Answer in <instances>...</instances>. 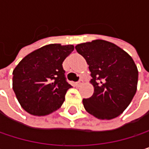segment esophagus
Segmentation results:
<instances>
[{"label": "esophagus", "instance_id": "34e87169", "mask_svg": "<svg viewBox=\"0 0 149 149\" xmlns=\"http://www.w3.org/2000/svg\"><path fill=\"white\" fill-rule=\"evenodd\" d=\"M83 84H84V81H83V80L81 79V80H79L78 82H77V83H76V86L79 87V86H81V85H82Z\"/></svg>", "mask_w": 149, "mask_h": 149}]
</instances>
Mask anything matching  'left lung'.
Listing matches in <instances>:
<instances>
[{
	"label": "left lung",
	"mask_w": 149,
	"mask_h": 149,
	"mask_svg": "<svg viewBox=\"0 0 149 149\" xmlns=\"http://www.w3.org/2000/svg\"><path fill=\"white\" fill-rule=\"evenodd\" d=\"M89 65L93 95L83 99L88 113L101 120L122 114L137 89L138 70L133 58L116 45L96 40L75 46Z\"/></svg>",
	"instance_id": "obj_1"
}]
</instances>
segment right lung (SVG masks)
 <instances>
[{"mask_svg": "<svg viewBox=\"0 0 149 149\" xmlns=\"http://www.w3.org/2000/svg\"><path fill=\"white\" fill-rule=\"evenodd\" d=\"M72 45H46L26 55L13 72V90L21 107L33 116L57 110L72 87L66 81L63 62Z\"/></svg>", "mask_w": 149, "mask_h": 149, "instance_id": "right-lung-1", "label": "right lung"}]
</instances>
